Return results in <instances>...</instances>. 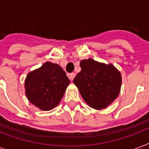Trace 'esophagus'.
I'll return each instance as SVG.
<instances>
[{"mask_svg":"<svg viewBox=\"0 0 149 149\" xmlns=\"http://www.w3.org/2000/svg\"><path fill=\"white\" fill-rule=\"evenodd\" d=\"M75 76H76V75H75L74 72H71V73L70 74V79H71V80H72V79H74Z\"/></svg>","mask_w":149,"mask_h":149,"instance_id":"34e87169","label":"esophagus"}]
</instances>
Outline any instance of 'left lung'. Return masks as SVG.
I'll return each mask as SVG.
<instances>
[{"mask_svg":"<svg viewBox=\"0 0 149 149\" xmlns=\"http://www.w3.org/2000/svg\"><path fill=\"white\" fill-rule=\"evenodd\" d=\"M80 67L81 71L73 79V83L90 106L104 109L118 97L121 76L112 64L106 65L89 58L80 62Z\"/></svg>","mask_w":149,"mask_h":149,"instance_id":"obj_1","label":"left lung"}]
</instances>
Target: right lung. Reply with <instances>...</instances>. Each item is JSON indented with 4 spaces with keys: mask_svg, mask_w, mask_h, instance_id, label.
<instances>
[{
    "mask_svg": "<svg viewBox=\"0 0 149 149\" xmlns=\"http://www.w3.org/2000/svg\"><path fill=\"white\" fill-rule=\"evenodd\" d=\"M69 84L65 71L58 64L46 62L28 74L24 82L25 93L35 106L49 111L60 102Z\"/></svg>",
    "mask_w": 149,
    "mask_h": 149,
    "instance_id": "right-lung-1",
    "label": "right lung"
}]
</instances>
